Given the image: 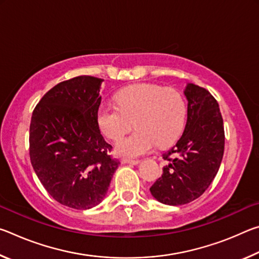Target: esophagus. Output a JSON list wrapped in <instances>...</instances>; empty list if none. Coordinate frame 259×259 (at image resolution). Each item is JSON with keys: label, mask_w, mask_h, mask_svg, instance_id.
<instances>
[{"label": "esophagus", "mask_w": 259, "mask_h": 259, "mask_svg": "<svg viewBox=\"0 0 259 259\" xmlns=\"http://www.w3.org/2000/svg\"><path fill=\"white\" fill-rule=\"evenodd\" d=\"M121 162L123 164H134V165H137L140 163L139 160H130V159H122Z\"/></svg>", "instance_id": "34e87169"}]
</instances>
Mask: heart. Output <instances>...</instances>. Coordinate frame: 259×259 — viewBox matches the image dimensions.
<instances>
[{
    "label": "heart",
    "mask_w": 259,
    "mask_h": 259,
    "mask_svg": "<svg viewBox=\"0 0 259 259\" xmlns=\"http://www.w3.org/2000/svg\"><path fill=\"white\" fill-rule=\"evenodd\" d=\"M116 105L104 103L97 112L99 129L107 138L119 140L135 124L136 129L115 145L120 156L137 157L172 143L184 128L186 104L175 89L139 83L122 89Z\"/></svg>",
    "instance_id": "b5f03b06"
}]
</instances>
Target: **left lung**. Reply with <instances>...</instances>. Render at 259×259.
I'll return each instance as SVG.
<instances>
[{"label":"left lung","instance_id":"8db88e82","mask_svg":"<svg viewBox=\"0 0 259 259\" xmlns=\"http://www.w3.org/2000/svg\"><path fill=\"white\" fill-rule=\"evenodd\" d=\"M187 120L182 137L163 154L169 163L150 188L153 198L168 205L198 199L218 172L224 154V125L217 100L208 90L187 83Z\"/></svg>","mask_w":259,"mask_h":259}]
</instances>
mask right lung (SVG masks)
Returning <instances> with one entry per match:
<instances>
[{"mask_svg":"<svg viewBox=\"0 0 259 259\" xmlns=\"http://www.w3.org/2000/svg\"><path fill=\"white\" fill-rule=\"evenodd\" d=\"M104 80L77 76L55 85L35 107L29 156L47 192L66 207L85 210L104 200L120 162L100 134L97 112Z\"/></svg>","mask_w":259,"mask_h":259,"instance_id":"right-lung-1","label":"right lung"}]
</instances>
